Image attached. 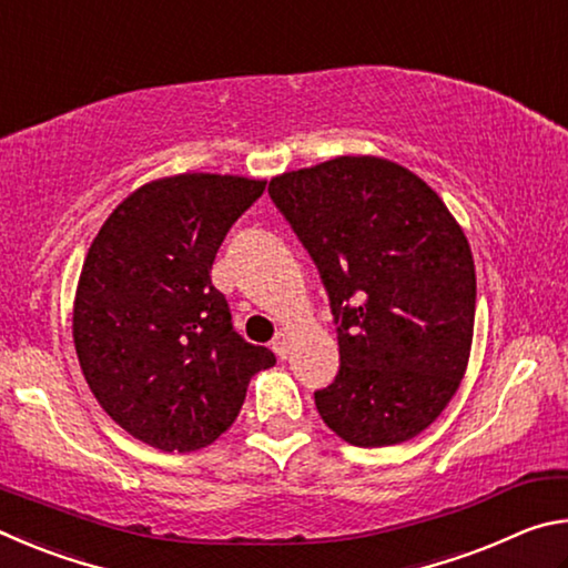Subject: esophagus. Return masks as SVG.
I'll return each instance as SVG.
<instances>
[{
	"label": "esophagus",
	"mask_w": 568,
	"mask_h": 568,
	"mask_svg": "<svg viewBox=\"0 0 568 568\" xmlns=\"http://www.w3.org/2000/svg\"><path fill=\"white\" fill-rule=\"evenodd\" d=\"M273 351L277 358H287V353H291V333H285V331L277 333L273 338Z\"/></svg>",
	"instance_id": "esophagus-1"
}]
</instances>
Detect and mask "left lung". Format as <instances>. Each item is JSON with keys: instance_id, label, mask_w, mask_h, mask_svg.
<instances>
[{"instance_id": "1", "label": "left lung", "mask_w": 568, "mask_h": 568, "mask_svg": "<svg viewBox=\"0 0 568 568\" xmlns=\"http://www.w3.org/2000/svg\"><path fill=\"white\" fill-rule=\"evenodd\" d=\"M267 192L338 325V376L315 390L325 426L363 448L418 436L454 398L474 341L464 230L418 175L373 155L283 172Z\"/></svg>"}]
</instances>
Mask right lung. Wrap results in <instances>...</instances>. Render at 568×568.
I'll return each instance as SVG.
<instances>
[{
    "label": "right lung",
    "mask_w": 568,
    "mask_h": 568,
    "mask_svg": "<svg viewBox=\"0 0 568 568\" xmlns=\"http://www.w3.org/2000/svg\"><path fill=\"white\" fill-rule=\"evenodd\" d=\"M265 180L185 172L152 180L104 220L84 257L72 335L104 413L142 444L197 450L233 426L275 355L240 338L210 281Z\"/></svg>",
    "instance_id": "right-lung-1"
}]
</instances>
